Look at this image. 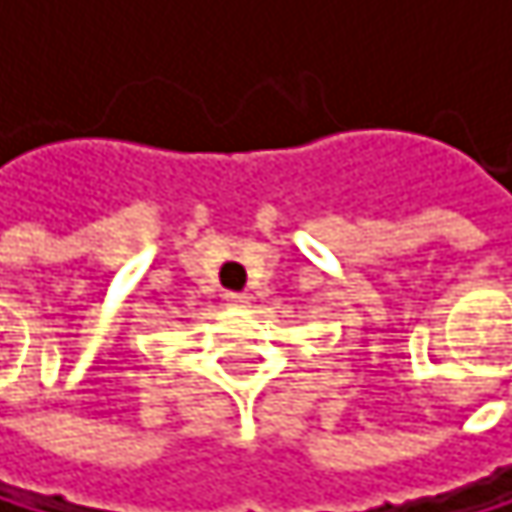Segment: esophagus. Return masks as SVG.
Here are the masks:
<instances>
[{
	"label": "esophagus",
	"mask_w": 512,
	"mask_h": 512,
	"mask_svg": "<svg viewBox=\"0 0 512 512\" xmlns=\"http://www.w3.org/2000/svg\"><path fill=\"white\" fill-rule=\"evenodd\" d=\"M224 301H227L230 307H248V294H245V291H227V294H224Z\"/></svg>",
	"instance_id": "esophagus-1"
}]
</instances>
